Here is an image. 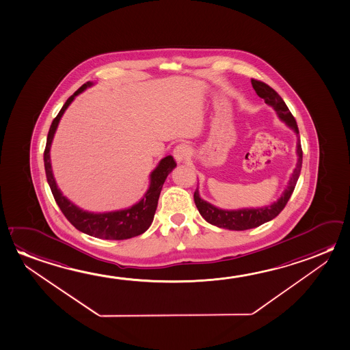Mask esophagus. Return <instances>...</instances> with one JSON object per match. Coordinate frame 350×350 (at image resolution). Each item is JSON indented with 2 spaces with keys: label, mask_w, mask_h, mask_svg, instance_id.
I'll list each match as a JSON object with an SVG mask.
<instances>
[{
  "label": "esophagus",
  "mask_w": 350,
  "mask_h": 350,
  "mask_svg": "<svg viewBox=\"0 0 350 350\" xmlns=\"http://www.w3.org/2000/svg\"><path fill=\"white\" fill-rule=\"evenodd\" d=\"M189 146L185 144H178L172 150V156H174L175 161H178V163H183V161H186L187 157H189Z\"/></svg>",
  "instance_id": "34e87169"
}]
</instances>
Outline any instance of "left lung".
Returning a JSON list of instances; mask_svg holds the SVG:
<instances>
[{
    "label": "left lung",
    "instance_id": "1",
    "mask_svg": "<svg viewBox=\"0 0 350 350\" xmlns=\"http://www.w3.org/2000/svg\"><path fill=\"white\" fill-rule=\"evenodd\" d=\"M252 85H253V89L256 90V94L265 100V103H267L269 106L273 107L278 117L281 118L283 122H286V124H288V126L293 129L297 136H299L297 122L289 111L288 107L284 103V100L281 98V96L275 90L270 88L267 83H262L260 80L252 79ZM297 154H298L297 167L294 169L287 189L276 203L265 206V208H258V209L222 211V209H217V206L206 203V200H202L198 193V189H196L193 194L194 203H196V206L200 211V215L211 225H215L217 228L234 230V231H243V230L258 228L264 222L270 221L283 211V208L286 206L291 196L293 193L294 187L299 178L301 163H303V150H301L300 139H298V142H297Z\"/></svg>",
    "mask_w": 350,
    "mask_h": 350
}]
</instances>
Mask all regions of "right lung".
Segmentation results:
<instances>
[{
    "label": "right lung",
    "instance_id": "obj_1",
    "mask_svg": "<svg viewBox=\"0 0 350 350\" xmlns=\"http://www.w3.org/2000/svg\"><path fill=\"white\" fill-rule=\"evenodd\" d=\"M91 85L92 83H83L80 89L77 90L68 98L64 106L62 107L61 111L51 124L44 152V170H46L47 183L50 185L52 194L62 213L64 214V217H67L68 221L70 222L74 228H78L79 231L97 239H116V241L133 239L135 236L144 233L147 228H150L158 206L163 183L165 181L167 175L172 172V169L176 167V161L172 156H167L164 159H161L156 170L150 174V189L147 191V193L144 194V198L139 200L137 204L125 211L94 214L89 211H81L78 206H74L72 202H69L58 189L56 181L53 178V174L51 169V142L53 139V135L56 133L58 122L61 120L63 113L72 103L74 97L78 96L80 92H83V90Z\"/></svg>",
    "mask_w": 350,
    "mask_h": 350
}]
</instances>
